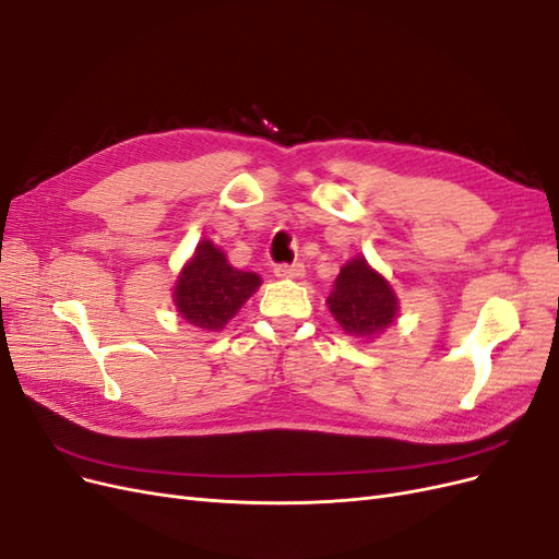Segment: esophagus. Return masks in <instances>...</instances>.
Returning <instances> with one entry per match:
<instances>
[{"label": "esophagus", "mask_w": 559, "mask_h": 559, "mask_svg": "<svg viewBox=\"0 0 559 559\" xmlns=\"http://www.w3.org/2000/svg\"><path fill=\"white\" fill-rule=\"evenodd\" d=\"M275 275L282 280H300L306 275V265L302 263H292V265H277Z\"/></svg>", "instance_id": "1"}]
</instances>
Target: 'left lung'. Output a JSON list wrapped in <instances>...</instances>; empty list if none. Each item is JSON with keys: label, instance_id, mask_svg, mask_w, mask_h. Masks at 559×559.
<instances>
[{"label": "left lung", "instance_id": "8db88e82", "mask_svg": "<svg viewBox=\"0 0 559 559\" xmlns=\"http://www.w3.org/2000/svg\"><path fill=\"white\" fill-rule=\"evenodd\" d=\"M326 306L341 329L359 343H373L396 324L401 310L392 284L361 253L341 267Z\"/></svg>", "mask_w": 559, "mask_h": 559}]
</instances>
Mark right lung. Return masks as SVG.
<instances>
[{
    "label": "right lung",
    "instance_id": "1",
    "mask_svg": "<svg viewBox=\"0 0 559 559\" xmlns=\"http://www.w3.org/2000/svg\"><path fill=\"white\" fill-rule=\"evenodd\" d=\"M259 286L261 277L257 273L233 267L226 253L205 238L183 263L173 286V300L186 324L222 331Z\"/></svg>",
    "mask_w": 559,
    "mask_h": 559
}]
</instances>
